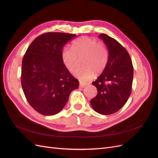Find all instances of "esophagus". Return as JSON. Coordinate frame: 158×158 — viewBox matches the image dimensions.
<instances>
[{"label": "esophagus", "mask_w": 158, "mask_h": 158, "mask_svg": "<svg viewBox=\"0 0 158 158\" xmlns=\"http://www.w3.org/2000/svg\"><path fill=\"white\" fill-rule=\"evenodd\" d=\"M86 85H87V84L83 83V82H80V88H84Z\"/></svg>", "instance_id": "esophagus-1"}]
</instances>
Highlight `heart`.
I'll return each instance as SVG.
<instances>
[{"mask_svg":"<svg viewBox=\"0 0 158 158\" xmlns=\"http://www.w3.org/2000/svg\"><path fill=\"white\" fill-rule=\"evenodd\" d=\"M61 56L66 68L70 72L74 71L77 66L78 58L84 57L82 62L84 67L76 70L74 75L81 80L87 81L94 77L95 73L99 74L106 69L109 52L97 40L83 36L73 41L72 49L64 48Z\"/></svg>","mask_w":158,"mask_h":158,"instance_id":"heart-1","label":"heart"}]
</instances>
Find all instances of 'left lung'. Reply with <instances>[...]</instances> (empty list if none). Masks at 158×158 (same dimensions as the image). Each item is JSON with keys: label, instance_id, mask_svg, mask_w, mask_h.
<instances>
[{"label": "left lung", "instance_id": "8db88e82", "mask_svg": "<svg viewBox=\"0 0 158 158\" xmlns=\"http://www.w3.org/2000/svg\"><path fill=\"white\" fill-rule=\"evenodd\" d=\"M109 51V60L106 69L92 84L98 94L90 104L95 111L102 114L117 112L126 103L132 92L133 66L131 56L123 45L113 38L101 33Z\"/></svg>", "mask_w": 158, "mask_h": 158}]
</instances>
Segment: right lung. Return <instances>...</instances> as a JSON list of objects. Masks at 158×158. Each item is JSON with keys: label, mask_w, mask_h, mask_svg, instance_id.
I'll return each mask as SVG.
<instances>
[{"label": "right lung", "mask_w": 158, "mask_h": 158, "mask_svg": "<svg viewBox=\"0 0 158 158\" xmlns=\"http://www.w3.org/2000/svg\"><path fill=\"white\" fill-rule=\"evenodd\" d=\"M75 34L48 32L36 37L28 47L22 64L21 84L27 101L44 115L59 113L69 95L79 86L62 60V51Z\"/></svg>", "instance_id": "obj_1"}]
</instances>
